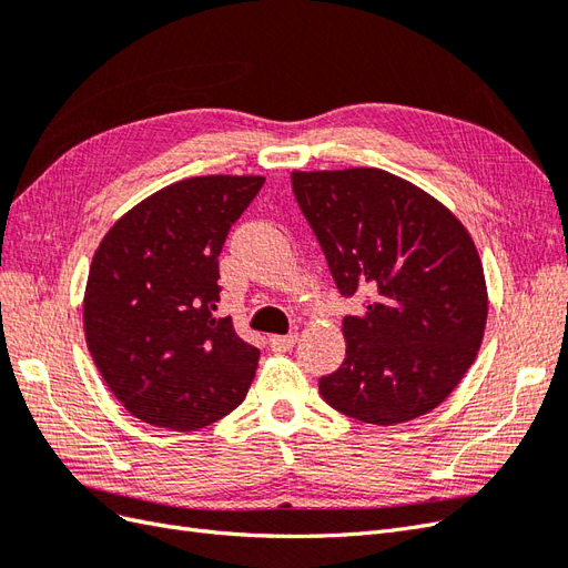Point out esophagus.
<instances>
[{
    "mask_svg": "<svg viewBox=\"0 0 568 568\" xmlns=\"http://www.w3.org/2000/svg\"><path fill=\"white\" fill-rule=\"evenodd\" d=\"M296 341H298L296 334H286V336L274 334V336H270V348H272L274 353H288L291 348L296 346Z\"/></svg>",
    "mask_w": 568,
    "mask_h": 568,
    "instance_id": "obj_1",
    "label": "esophagus"
}]
</instances>
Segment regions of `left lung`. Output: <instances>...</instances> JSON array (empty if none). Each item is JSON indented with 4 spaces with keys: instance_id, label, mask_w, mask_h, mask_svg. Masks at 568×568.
Instances as JSON below:
<instances>
[{
    "instance_id": "8db88e82",
    "label": "left lung",
    "mask_w": 568,
    "mask_h": 568,
    "mask_svg": "<svg viewBox=\"0 0 568 568\" xmlns=\"http://www.w3.org/2000/svg\"><path fill=\"white\" fill-rule=\"evenodd\" d=\"M291 189L338 294L346 359L322 398L390 426L438 407L474 363L486 329L484 267L462 222L422 189L376 168L294 173Z\"/></svg>"
}]
</instances>
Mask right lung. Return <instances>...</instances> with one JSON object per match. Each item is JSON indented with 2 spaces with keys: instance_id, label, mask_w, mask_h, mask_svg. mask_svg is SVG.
<instances>
[{
  "instance_id": "1",
  "label": "right lung",
  "mask_w": 568,
  "mask_h": 568,
  "mask_svg": "<svg viewBox=\"0 0 568 568\" xmlns=\"http://www.w3.org/2000/svg\"><path fill=\"white\" fill-rule=\"evenodd\" d=\"M265 178L203 175L134 205L99 244L84 336L130 415L194 432L242 405L261 351L215 317L217 255Z\"/></svg>"
}]
</instances>
